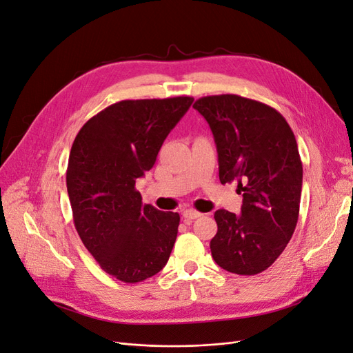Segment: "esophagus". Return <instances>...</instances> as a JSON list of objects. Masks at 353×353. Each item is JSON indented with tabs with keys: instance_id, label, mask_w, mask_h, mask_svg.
Instances as JSON below:
<instances>
[{
	"instance_id": "obj_1",
	"label": "esophagus",
	"mask_w": 353,
	"mask_h": 353,
	"mask_svg": "<svg viewBox=\"0 0 353 353\" xmlns=\"http://www.w3.org/2000/svg\"><path fill=\"white\" fill-rule=\"evenodd\" d=\"M199 216H201V213L197 212V210H194V209H187V210L183 212V218H184V221H185L187 223H190L191 221L197 219Z\"/></svg>"
}]
</instances>
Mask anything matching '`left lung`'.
<instances>
[{"label":"left lung","mask_w":353,"mask_h":353,"mask_svg":"<svg viewBox=\"0 0 353 353\" xmlns=\"http://www.w3.org/2000/svg\"><path fill=\"white\" fill-rule=\"evenodd\" d=\"M193 108L215 138L221 184L237 181L241 215L215 212V262L239 275L259 274L290 241L301 206L303 168L292 128L281 113L236 94L208 95Z\"/></svg>","instance_id":"8db88e82"}]
</instances>
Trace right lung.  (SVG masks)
<instances>
[{
    "label": "right lung",
    "instance_id": "add662e5",
    "mask_svg": "<svg viewBox=\"0 0 353 353\" xmlns=\"http://www.w3.org/2000/svg\"><path fill=\"white\" fill-rule=\"evenodd\" d=\"M193 97L123 100L85 123L72 144L66 185L74 228L101 268L140 283L166 265L179 215L143 205L135 181L150 170Z\"/></svg>",
    "mask_w": 353,
    "mask_h": 353
}]
</instances>
